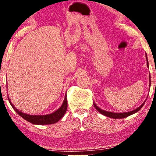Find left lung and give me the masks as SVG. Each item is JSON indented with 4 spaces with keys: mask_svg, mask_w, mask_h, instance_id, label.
<instances>
[{
    "mask_svg": "<svg viewBox=\"0 0 156 156\" xmlns=\"http://www.w3.org/2000/svg\"><path fill=\"white\" fill-rule=\"evenodd\" d=\"M146 59H147V67H149V64H148V60H147V53H146ZM145 102H146V101H144V103H143L142 104L140 105V106H139L138 108L134 109V110H133V111H130V112H123V113H114V112H107V111L103 110V109L99 108V107H98V105H96L95 103H93V104H94V108H95L98 111V112L101 113V114H103V115L105 116V117L113 118V119H123V118L129 117V116L132 115V114H135V113L139 112V111L140 110L141 108H142L143 105H144V103H145Z\"/></svg>",
    "mask_w": 156,
    "mask_h": 156,
    "instance_id": "left-lung-1",
    "label": "left lung"
}]
</instances>
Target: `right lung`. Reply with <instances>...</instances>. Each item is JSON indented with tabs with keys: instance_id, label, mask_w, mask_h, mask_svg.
Returning a JSON list of instances; mask_svg holds the SVG:
<instances>
[{
	"instance_id": "add662e5",
	"label": "right lung",
	"mask_w": 156,
	"mask_h": 156,
	"mask_svg": "<svg viewBox=\"0 0 156 156\" xmlns=\"http://www.w3.org/2000/svg\"><path fill=\"white\" fill-rule=\"evenodd\" d=\"M9 101L12 108L15 109V112H17L20 117H22L24 119H26V120L34 125H43L54 124V123L57 122L59 119H62V117L64 115V114L67 112V94L65 95L63 103L61 105L60 108H58L55 112L51 113V114H44V115H30V114H25V113H23L22 112H20L18 109H17V108H15V107L14 106V105L12 103L9 98Z\"/></svg>"
}]
</instances>
